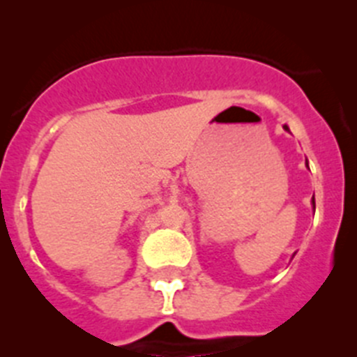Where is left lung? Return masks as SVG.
Wrapping results in <instances>:
<instances>
[{
	"mask_svg": "<svg viewBox=\"0 0 357 357\" xmlns=\"http://www.w3.org/2000/svg\"><path fill=\"white\" fill-rule=\"evenodd\" d=\"M284 130H288L289 132V128H288V125H284ZM309 168V166H307ZM313 209H314V198H313Z\"/></svg>",
	"mask_w": 357,
	"mask_h": 357,
	"instance_id": "obj_1",
	"label": "left lung"
}]
</instances>
